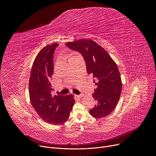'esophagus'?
<instances>
[{
    "instance_id": "1",
    "label": "esophagus",
    "mask_w": 156,
    "mask_h": 156,
    "mask_svg": "<svg viewBox=\"0 0 156 156\" xmlns=\"http://www.w3.org/2000/svg\"><path fill=\"white\" fill-rule=\"evenodd\" d=\"M78 97H79V98H81L82 97H83V94H81V95H78Z\"/></svg>"
}]
</instances>
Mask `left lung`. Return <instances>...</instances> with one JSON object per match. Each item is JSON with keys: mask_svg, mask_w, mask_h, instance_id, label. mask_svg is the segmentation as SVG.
Masks as SVG:
<instances>
[{"mask_svg": "<svg viewBox=\"0 0 156 156\" xmlns=\"http://www.w3.org/2000/svg\"><path fill=\"white\" fill-rule=\"evenodd\" d=\"M66 45L81 54L88 74L95 78L96 85L92 96L97 101L90 110V115L101 118L108 116L115 109L120 98L122 81L116 62L104 48L92 40L80 39Z\"/></svg>", "mask_w": 156, "mask_h": 156, "instance_id": "8db88e82", "label": "left lung"}]
</instances>
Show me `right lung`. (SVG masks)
<instances>
[{
	"label": "right lung",
	"instance_id": "obj_1",
	"mask_svg": "<svg viewBox=\"0 0 156 156\" xmlns=\"http://www.w3.org/2000/svg\"><path fill=\"white\" fill-rule=\"evenodd\" d=\"M58 45L53 44L41 49L33 63L29 80V95L33 108L44 121L55 125L68 119L75 102L72 94L52 96L51 94L53 54Z\"/></svg>",
	"mask_w": 156,
	"mask_h": 156
}]
</instances>
